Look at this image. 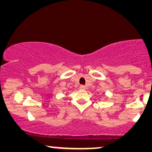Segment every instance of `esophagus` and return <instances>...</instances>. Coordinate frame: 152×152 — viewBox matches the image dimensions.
I'll return each mask as SVG.
<instances>
[{"instance_id": "esophagus-1", "label": "esophagus", "mask_w": 152, "mask_h": 152, "mask_svg": "<svg viewBox=\"0 0 152 152\" xmlns=\"http://www.w3.org/2000/svg\"><path fill=\"white\" fill-rule=\"evenodd\" d=\"M80 88L82 90H84V89H85V86H84V85H80Z\"/></svg>"}]
</instances>
